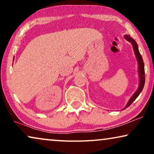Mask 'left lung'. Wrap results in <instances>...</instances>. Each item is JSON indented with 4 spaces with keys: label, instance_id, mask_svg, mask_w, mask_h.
Masks as SVG:
<instances>
[{
    "label": "left lung",
    "instance_id": "1",
    "mask_svg": "<svg viewBox=\"0 0 154 154\" xmlns=\"http://www.w3.org/2000/svg\"><path fill=\"white\" fill-rule=\"evenodd\" d=\"M125 38L128 41H129L130 43L133 46V49L134 51V53H135L137 60L138 64H139V73H140V86H139L138 90L135 92V93L133 94V96L130 98V100L128 102V104L126 105V106L124 109L128 108V106H130V105L132 104V103L135 100V99L139 96V94L141 93V92L142 91L143 88L144 86L145 83V73H144V61H143L142 57L140 53V51H139L137 44L136 41L132 38V37H130L129 35H125Z\"/></svg>",
    "mask_w": 154,
    "mask_h": 154
}]
</instances>
